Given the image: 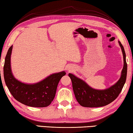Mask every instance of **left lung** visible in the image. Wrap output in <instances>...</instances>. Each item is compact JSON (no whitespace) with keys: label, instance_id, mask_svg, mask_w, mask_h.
<instances>
[{"label":"left lung","instance_id":"1","mask_svg":"<svg viewBox=\"0 0 133 133\" xmlns=\"http://www.w3.org/2000/svg\"><path fill=\"white\" fill-rule=\"evenodd\" d=\"M123 57V67L120 79L115 84L105 90H96L85 81L69 74L75 98L80 105L85 107H99L109 104L117 98L122 91L127 79V64L124 48L119 41Z\"/></svg>","mask_w":133,"mask_h":133}]
</instances>
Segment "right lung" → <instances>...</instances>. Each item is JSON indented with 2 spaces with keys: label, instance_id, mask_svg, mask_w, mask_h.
<instances>
[{
  "label": "right lung",
  "instance_id": "add662e5",
  "mask_svg": "<svg viewBox=\"0 0 133 133\" xmlns=\"http://www.w3.org/2000/svg\"><path fill=\"white\" fill-rule=\"evenodd\" d=\"M12 46L9 48L3 66L5 84L12 96L22 104L33 107H45L51 104L64 71L52 74L38 83L28 84L22 83L13 76L11 69V55Z\"/></svg>",
  "mask_w": 133,
  "mask_h": 133
}]
</instances>
